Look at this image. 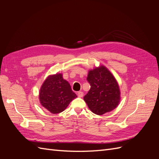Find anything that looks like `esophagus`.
Listing matches in <instances>:
<instances>
[{"mask_svg":"<svg viewBox=\"0 0 159 159\" xmlns=\"http://www.w3.org/2000/svg\"><path fill=\"white\" fill-rule=\"evenodd\" d=\"M78 96L79 98H82L84 96V93L82 91H78Z\"/></svg>","mask_w":159,"mask_h":159,"instance_id":"obj_1","label":"esophagus"}]
</instances>
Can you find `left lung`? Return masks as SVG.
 Here are the masks:
<instances>
[{"mask_svg":"<svg viewBox=\"0 0 159 159\" xmlns=\"http://www.w3.org/2000/svg\"><path fill=\"white\" fill-rule=\"evenodd\" d=\"M91 88L84 99L93 113L102 115L116 108L121 100L119 86L114 75L101 65L88 72Z\"/></svg>","mask_w":159,"mask_h":159,"instance_id":"obj_1","label":"left lung"}]
</instances>
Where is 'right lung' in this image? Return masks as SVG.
Instances as JSON below:
<instances>
[{
	"mask_svg": "<svg viewBox=\"0 0 159 159\" xmlns=\"http://www.w3.org/2000/svg\"><path fill=\"white\" fill-rule=\"evenodd\" d=\"M75 98L77 95L71 90L68 81L58 73L48 76L39 92L40 104L53 114L64 111Z\"/></svg>",
	"mask_w": 159,
	"mask_h": 159,
	"instance_id": "right-lung-1",
	"label": "right lung"
}]
</instances>
